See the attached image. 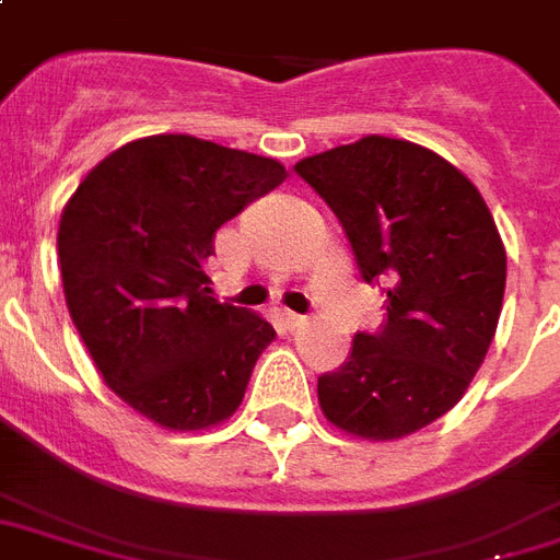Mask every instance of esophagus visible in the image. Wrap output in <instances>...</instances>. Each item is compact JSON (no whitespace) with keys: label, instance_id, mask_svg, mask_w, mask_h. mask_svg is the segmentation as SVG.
Listing matches in <instances>:
<instances>
[{"label":"esophagus","instance_id":"obj_1","mask_svg":"<svg viewBox=\"0 0 560 560\" xmlns=\"http://www.w3.org/2000/svg\"><path fill=\"white\" fill-rule=\"evenodd\" d=\"M280 322H283L289 330H298V327L306 325V315H298V313H289V310H283V313H280Z\"/></svg>","mask_w":560,"mask_h":560}]
</instances>
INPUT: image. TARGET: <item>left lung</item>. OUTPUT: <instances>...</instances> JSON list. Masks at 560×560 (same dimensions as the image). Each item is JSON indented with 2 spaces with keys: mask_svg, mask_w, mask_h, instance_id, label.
Segmentation results:
<instances>
[{
  "mask_svg": "<svg viewBox=\"0 0 560 560\" xmlns=\"http://www.w3.org/2000/svg\"><path fill=\"white\" fill-rule=\"evenodd\" d=\"M295 174L334 209L360 277L386 292L384 325L318 377V405L354 436L413 434L460 401L493 342L508 271L493 215L443 155L398 138L334 147Z\"/></svg>",
  "mask_w": 560,
  "mask_h": 560,
  "instance_id": "obj_1",
  "label": "left lung"
}]
</instances>
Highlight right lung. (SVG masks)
I'll return each mask as SVG.
<instances>
[{
	"label": "right lung",
	"mask_w": 560,
	"mask_h": 560,
	"mask_svg": "<svg viewBox=\"0 0 560 560\" xmlns=\"http://www.w3.org/2000/svg\"><path fill=\"white\" fill-rule=\"evenodd\" d=\"M285 167L191 136L120 147L61 212L70 318L103 381L162 428L224 422L275 327L212 298L203 262L218 226L275 191Z\"/></svg>",
	"instance_id": "add662e5"
}]
</instances>
